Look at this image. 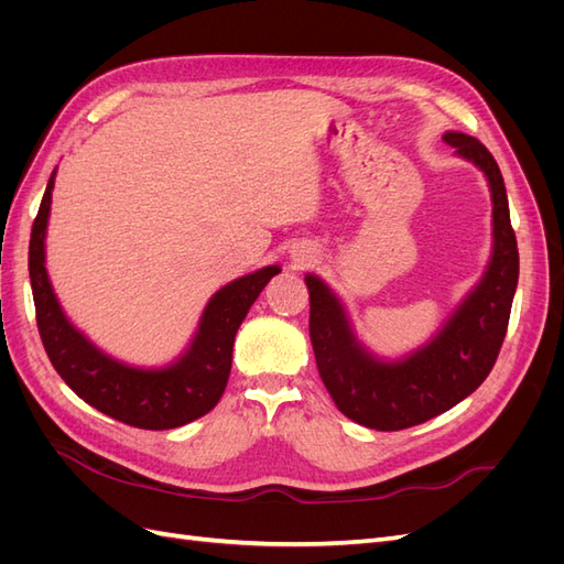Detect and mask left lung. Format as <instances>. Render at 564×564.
I'll use <instances>...</instances> for the list:
<instances>
[{"mask_svg": "<svg viewBox=\"0 0 564 564\" xmlns=\"http://www.w3.org/2000/svg\"><path fill=\"white\" fill-rule=\"evenodd\" d=\"M454 155L473 162L491 193V256L477 282L437 334L398 360H383L357 338L344 301L308 272L311 344L317 371L340 414L373 431H402L447 412L491 371L518 286V242L510 228L503 176L491 152L468 133L447 131Z\"/></svg>", "mask_w": 564, "mask_h": 564, "instance_id": "obj_1", "label": "left lung"}]
</instances>
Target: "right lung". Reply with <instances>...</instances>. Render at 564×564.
Masks as SVG:
<instances>
[{"label": "right lung", "instance_id": "obj_1", "mask_svg": "<svg viewBox=\"0 0 564 564\" xmlns=\"http://www.w3.org/2000/svg\"><path fill=\"white\" fill-rule=\"evenodd\" d=\"M51 174L30 235V284L44 350L61 379L77 395L133 429L169 431L191 423L216 406L230 377L232 344L253 301L280 275V265H265L220 286L204 305L197 332L174 362L135 367L100 350L67 319L46 272V226L51 214Z\"/></svg>", "mask_w": 564, "mask_h": 564}]
</instances>
